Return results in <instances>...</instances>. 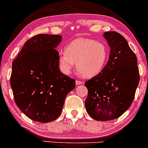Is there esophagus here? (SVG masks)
Listing matches in <instances>:
<instances>
[{
    "label": "esophagus",
    "instance_id": "1",
    "mask_svg": "<svg viewBox=\"0 0 148 148\" xmlns=\"http://www.w3.org/2000/svg\"><path fill=\"white\" fill-rule=\"evenodd\" d=\"M75 83H76V85H80V84H82V82H81V81L79 80H76L75 81Z\"/></svg>",
    "mask_w": 148,
    "mask_h": 148
}]
</instances>
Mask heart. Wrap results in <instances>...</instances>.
Wrapping results in <instances>:
<instances>
[{"label":"heart","mask_w":148,"mask_h":148,"mask_svg":"<svg viewBox=\"0 0 148 148\" xmlns=\"http://www.w3.org/2000/svg\"><path fill=\"white\" fill-rule=\"evenodd\" d=\"M108 59V49L105 43L89 38H79L70 42L65 52L59 54V69L69 75L76 68L85 77H94L103 70Z\"/></svg>","instance_id":"heart-1"}]
</instances>
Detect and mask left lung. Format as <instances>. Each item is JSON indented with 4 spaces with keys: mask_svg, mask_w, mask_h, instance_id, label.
<instances>
[{
    "mask_svg": "<svg viewBox=\"0 0 148 148\" xmlns=\"http://www.w3.org/2000/svg\"><path fill=\"white\" fill-rule=\"evenodd\" d=\"M110 47L103 70L85 82L88 89L85 108L97 121L118 118L132 105L140 80L137 57L127 40L119 33L103 34Z\"/></svg>",
    "mask_w": 148,
    "mask_h": 148,
    "instance_id": "8db88e82",
    "label": "left lung"
}]
</instances>
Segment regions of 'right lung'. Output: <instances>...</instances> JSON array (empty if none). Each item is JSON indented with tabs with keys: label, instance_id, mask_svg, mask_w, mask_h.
I'll return each mask as SVG.
<instances>
[{
	"label": "right lung",
	"instance_id": "add662e5",
	"mask_svg": "<svg viewBox=\"0 0 148 148\" xmlns=\"http://www.w3.org/2000/svg\"><path fill=\"white\" fill-rule=\"evenodd\" d=\"M60 35L38 34L24 43L12 63L10 85L17 107L32 120L47 123L59 117L75 81L61 73Z\"/></svg>",
	"mask_w": 148,
	"mask_h": 148
}]
</instances>
